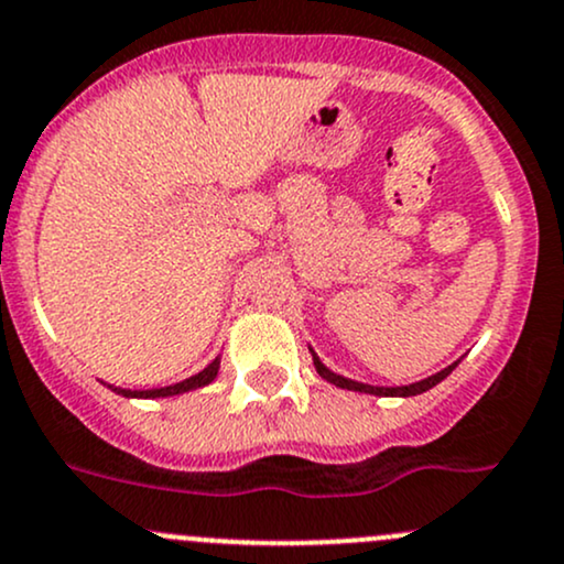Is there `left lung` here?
<instances>
[{
    "label": "left lung",
    "mask_w": 564,
    "mask_h": 564,
    "mask_svg": "<svg viewBox=\"0 0 564 564\" xmlns=\"http://www.w3.org/2000/svg\"><path fill=\"white\" fill-rule=\"evenodd\" d=\"M311 352H313V350H311ZM313 364H315V369H318V375L324 377V380L334 382V386H337V388H348V391L372 393V395H417V393H425V391H429V388L438 386V382H442L444 377H447V375L453 372V369L457 367V361H455V364H449V367H447V369H442V372H436V375L425 377V380H420V382H412V386L380 388V386H367V382H356V380H348V377H343V375H334V372H329V369H326L324 364H321V358L315 356V352H313Z\"/></svg>",
    "instance_id": "1"
}]
</instances>
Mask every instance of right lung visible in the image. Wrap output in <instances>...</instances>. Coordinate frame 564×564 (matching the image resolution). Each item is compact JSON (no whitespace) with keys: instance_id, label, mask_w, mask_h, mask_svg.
Returning a JSON list of instances; mask_svg holds the SVG:
<instances>
[{"instance_id":"add662e5","label":"right lung","mask_w":564,"mask_h":564,"mask_svg":"<svg viewBox=\"0 0 564 564\" xmlns=\"http://www.w3.org/2000/svg\"><path fill=\"white\" fill-rule=\"evenodd\" d=\"M216 372H219V358H214L212 364H208L203 372L187 377V380L176 382V386H165V388H152V391H126V388H111L115 393H122L128 395V399H163V395H178V393H187V391H195V388H203L208 386V382L214 380Z\"/></svg>"}]
</instances>
